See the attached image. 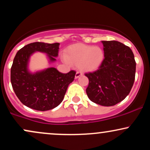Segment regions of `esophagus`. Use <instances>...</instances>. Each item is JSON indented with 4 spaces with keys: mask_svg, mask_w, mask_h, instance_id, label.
<instances>
[{
    "mask_svg": "<svg viewBox=\"0 0 150 150\" xmlns=\"http://www.w3.org/2000/svg\"><path fill=\"white\" fill-rule=\"evenodd\" d=\"M81 75H82V73H80V72H77L76 73V74H75V78H78L80 76H81Z\"/></svg>",
    "mask_w": 150,
    "mask_h": 150,
    "instance_id": "obj_1",
    "label": "esophagus"
}]
</instances>
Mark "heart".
<instances>
[{
    "label": "heart",
    "mask_w": 150,
    "mask_h": 150,
    "mask_svg": "<svg viewBox=\"0 0 150 150\" xmlns=\"http://www.w3.org/2000/svg\"><path fill=\"white\" fill-rule=\"evenodd\" d=\"M104 59V51L99 46L77 44L66 50L65 63L77 65L82 72H92L100 67Z\"/></svg>",
    "instance_id": "b5f03b06"
}]
</instances>
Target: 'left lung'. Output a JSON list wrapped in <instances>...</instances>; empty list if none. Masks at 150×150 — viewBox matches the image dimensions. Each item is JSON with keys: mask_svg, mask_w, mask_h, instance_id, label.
Wrapping results in <instances>:
<instances>
[{"mask_svg": "<svg viewBox=\"0 0 150 150\" xmlns=\"http://www.w3.org/2000/svg\"><path fill=\"white\" fill-rule=\"evenodd\" d=\"M104 59L99 69L85 73L89 79L87 97L96 104L114 106L123 101L131 90L136 63L130 47L117 41H101Z\"/></svg>", "mask_w": 150, "mask_h": 150, "instance_id": "1", "label": "left lung"}]
</instances>
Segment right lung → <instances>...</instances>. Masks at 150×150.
Listing matches in <instances>:
<instances>
[{
  "label": "right lung",
  "instance_id": "add662e5",
  "mask_svg": "<svg viewBox=\"0 0 150 150\" xmlns=\"http://www.w3.org/2000/svg\"><path fill=\"white\" fill-rule=\"evenodd\" d=\"M59 43L34 42L19 50L13 60L10 80L20 101L27 107L37 111H48L58 106L68 85L74 80L76 72L61 73L55 68L32 73L28 70L30 56L36 51L45 53L50 62L56 61Z\"/></svg>",
  "mask_w": 150,
  "mask_h": 150
}]
</instances>
